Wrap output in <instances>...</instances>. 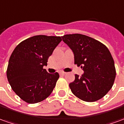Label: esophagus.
<instances>
[{"label":"esophagus","instance_id":"obj_1","mask_svg":"<svg viewBox=\"0 0 124 124\" xmlns=\"http://www.w3.org/2000/svg\"><path fill=\"white\" fill-rule=\"evenodd\" d=\"M60 74L61 75H66V73H64V72H60Z\"/></svg>","mask_w":124,"mask_h":124}]
</instances>
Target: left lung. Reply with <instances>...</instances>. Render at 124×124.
I'll return each mask as SVG.
<instances>
[{"label":"left lung","instance_id":"obj_1","mask_svg":"<svg viewBox=\"0 0 124 124\" xmlns=\"http://www.w3.org/2000/svg\"><path fill=\"white\" fill-rule=\"evenodd\" d=\"M62 41L74 54L75 64L84 73L75 75L69 87L75 96L85 102H94L104 96L115 81L114 60L104 44L81 34H66Z\"/></svg>","mask_w":124,"mask_h":124}]
</instances>
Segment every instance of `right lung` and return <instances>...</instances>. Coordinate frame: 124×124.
Here are the masks:
<instances>
[{"label": "right lung", "instance_id": "obj_1", "mask_svg": "<svg viewBox=\"0 0 124 124\" xmlns=\"http://www.w3.org/2000/svg\"><path fill=\"white\" fill-rule=\"evenodd\" d=\"M61 41L60 37L37 35L15 48L9 58L7 77L22 100L34 104L51 94L60 76L58 73H48L43 66Z\"/></svg>", "mask_w": 124, "mask_h": 124}]
</instances>
